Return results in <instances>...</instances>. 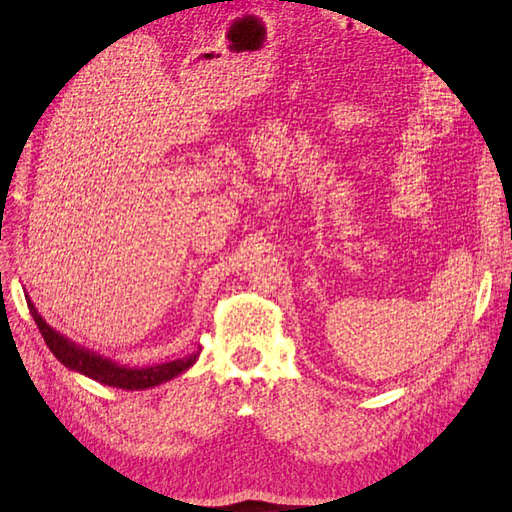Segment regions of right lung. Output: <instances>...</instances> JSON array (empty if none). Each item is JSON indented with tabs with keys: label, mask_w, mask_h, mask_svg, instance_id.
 Wrapping results in <instances>:
<instances>
[{
	"label": "right lung",
	"mask_w": 512,
	"mask_h": 512,
	"mask_svg": "<svg viewBox=\"0 0 512 512\" xmlns=\"http://www.w3.org/2000/svg\"><path fill=\"white\" fill-rule=\"evenodd\" d=\"M26 305H29V311L35 319V324H37L45 344L49 346V351L56 355V359L62 365H66L68 369L83 373V375H87V378H91L99 384H105V386H114V388H122V390L153 388V386H159V384L176 378V375L186 371L199 357V353H195V355H188L184 359H176V361L153 365V367H141V369L126 367V365H120L112 359H105V357L89 351V348L78 346L76 342L68 340L66 336H62L60 332L47 326L45 319L39 315V311L31 303V299L26 301Z\"/></svg>",
	"instance_id": "obj_1"
}]
</instances>
